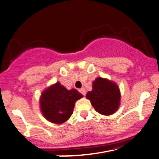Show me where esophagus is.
Wrapping results in <instances>:
<instances>
[{"instance_id":"1","label":"esophagus","mask_w":159,"mask_h":159,"mask_svg":"<svg viewBox=\"0 0 159 159\" xmlns=\"http://www.w3.org/2000/svg\"><path fill=\"white\" fill-rule=\"evenodd\" d=\"M79 92L83 95H86V90L84 89V88H81V89H79Z\"/></svg>"}]
</instances>
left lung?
I'll return each instance as SVG.
<instances>
[{
    "label": "left lung",
    "instance_id": "8db88e82",
    "mask_svg": "<svg viewBox=\"0 0 159 159\" xmlns=\"http://www.w3.org/2000/svg\"><path fill=\"white\" fill-rule=\"evenodd\" d=\"M87 98L90 100L97 112L109 116L118 110L121 95L116 84L105 78H98L93 81V90L88 92Z\"/></svg>",
    "mask_w": 159,
    "mask_h": 159
}]
</instances>
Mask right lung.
I'll return each mask as SVG.
<instances>
[{
  "label": "right lung",
  "instance_id": "1",
  "mask_svg": "<svg viewBox=\"0 0 159 159\" xmlns=\"http://www.w3.org/2000/svg\"><path fill=\"white\" fill-rule=\"evenodd\" d=\"M82 97L76 89L68 90L57 82L42 93L40 101L41 112L48 121L62 124L72 116L75 103Z\"/></svg>",
  "mask_w": 159,
  "mask_h": 159
}]
</instances>
